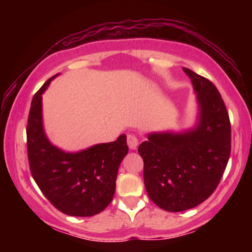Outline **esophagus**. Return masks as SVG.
<instances>
[{"label":"esophagus","instance_id":"1","mask_svg":"<svg viewBox=\"0 0 252 252\" xmlns=\"http://www.w3.org/2000/svg\"><path fill=\"white\" fill-rule=\"evenodd\" d=\"M126 142H128V146H129L130 149L134 150V149L137 148L138 140H137V137H136L134 134H129L128 135V137H126Z\"/></svg>","mask_w":252,"mask_h":252}]
</instances>
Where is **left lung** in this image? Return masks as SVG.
Returning a JSON list of instances; mask_svg holds the SVG:
<instances>
[{
	"mask_svg": "<svg viewBox=\"0 0 252 252\" xmlns=\"http://www.w3.org/2000/svg\"><path fill=\"white\" fill-rule=\"evenodd\" d=\"M198 103V120L185 131L150 132L138 146L143 179L153 202L168 212L198 206L215 192L231 152V124L219 91L184 67Z\"/></svg>",
	"mask_w": 252,
	"mask_h": 252,
	"instance_id": "obj_1",
	"label": "left lung"
}]
</instances>
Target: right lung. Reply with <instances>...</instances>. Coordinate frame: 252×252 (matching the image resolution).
Instances as JSON below:
<instances>
[{
  "label": "right lung",
  "instance_id": "1",
  "mask_svg": "<svg viewBox=\"0 0 252 252\" xmlns=\"http://www.w3.org/2000/svg\"><path fill=\"white\" fill-rule=\"evenodd\" d=\"M53 78L43 84L31 104L27 152L32 176L60 212L73 217L98 215L114 198L118 167L129 150L126 136L123 134L114 142L94 144L77 153L53 146L42 123V94Z\"/></svg>",
  "mask_w": 252,
  "mask_h": 252
}]
</instances>
